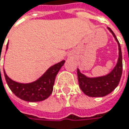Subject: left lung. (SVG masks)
Returning <instances> with one entry per match:
<instances>
[{
	"label": "left lung",
	"mask_w": 129,
	"mask_h": 129,
	"mask_svg": "<svg viewBox=\"0 0 129 129\" xmlns=\"http://www.w3.org/2000/svg\"><path fill=\"white\" fill-rule=\"evenodd\" d=\"M108 29L113 34L119 47V57L114 69L109 74L97 78H88L77 69L79 87L84 94L90 97H103L108 95L118 86L122 76V57L120 45L112 30L110 27Z\"/></svg>",
	"instance_id": "1"
}]
</instances>
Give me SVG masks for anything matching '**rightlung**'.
<instances>
[{
  "label": "right lung",
  "instance_id": "1",
  "mask_svg": "<svg viewBox=\"0 0 129 129\" xmlns=\"http://www.w3.org/2000/svg\"><path fill=\"white\" fill-rule=\"evenodd\" d=\"M7 48L8 44L7 45ZM64 63L65 60H62L51 66L39 79L29 84H21L14 81L7 76L4 70V72L10 89L17 97L24 101L30 102H40L46 99L51 94L56 75Z\"/></svg>",
  "mask_w": 129,
  "mask_h": 129
}]
</instances>
